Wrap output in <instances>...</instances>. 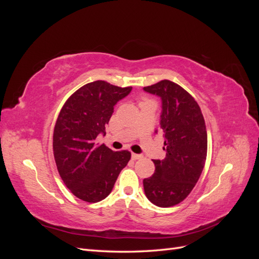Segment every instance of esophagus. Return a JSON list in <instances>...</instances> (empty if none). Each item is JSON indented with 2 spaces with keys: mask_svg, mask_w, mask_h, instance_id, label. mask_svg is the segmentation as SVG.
<instances>
[{
  "mask_svg": "<svg viewBox=\"0 0 259 259\" xmlns=\"http://www.w3.org/2000/svg\"><path fill=\"white\" fill-rule=\"evenodd\" d=\"M140 158H142V155H140V154L132 153V159H133V160H138V159H140Z\"/></svg>",
  "mask_w": 259,
  "mask_h": 259,
  "instance_id": "1",
  "label": "esophagus"
}]
</instances>
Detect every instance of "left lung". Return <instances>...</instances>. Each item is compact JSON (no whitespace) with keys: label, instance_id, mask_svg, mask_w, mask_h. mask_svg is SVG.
<instances>
[{"label":"left lung","instance_id":"left-lung-1","mask_svg":"<svg viewBox=\"0 0 259 259\" xmlns=\"http://www.w3.org/2000/svg\"><path fill=\"white\" fill-rule=\"evenodd\" d=\"M144 90L162 99L161 128L166 156L153 160L155 170L144 179L146 197L154 205L179 204L192 191L204 167L207 133L194 98L182 86L162 80Z\"/></svg>","mask_w":259,"mask_h":259}]
</instances>
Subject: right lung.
Returning a JSON list of instances; mask_svg holds the SVG:
<instances>
[{
	"mask_svg": "<svg viewBox=\"0 0 259 259\" xmlns=\"http://www.w3.org/2000/svg\"><path fill=\"white\" fill-rule=\"evenodd\" d=\"M132 86L119 88L106 81L83 85L62 106L55 124L53 151L58 173L76 198L96 203L107 198L120 171L131 159L128 150L112 151L96 143Z\"/></svg>",
	"mask_w": 259,
	"mask_h": 259,
	"instance_id": "right-lung-1",
	"label": "right lung"
}]
</instances>
